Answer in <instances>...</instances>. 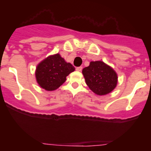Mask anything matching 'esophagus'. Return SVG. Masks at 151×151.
Masks as SVG:
<instances>
[{"label":"esophagus","mask_w":151,"mask_h":151,"mask_svg":"<svg viewBox=\"0 0 151 151\" xmlns=\"http://www.w3.org/2000/svg\"><path fill=\"white\" fill-rule=\"evenodd\" d=\"M82 69H83V67L82 66H79V67H77V68H76V70H77V71H81Z\"/></svg>","instance_id":"1"}]
</instances>
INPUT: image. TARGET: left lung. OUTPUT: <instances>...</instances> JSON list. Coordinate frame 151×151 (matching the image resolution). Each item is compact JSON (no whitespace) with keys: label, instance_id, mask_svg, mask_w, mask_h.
Returning <instances> with one entry per match:
<instances>
[{"label":"left lung","instance_id":"obj_1","mask_svg":"<svg viewBox=\"0 0 151 151\" xmlns=\"http://www.w3.org/2000/svg\"><path fill=\"white\" fill-rule=\"evenodd\" d=\"M82 72L87 85L96 95H106L117 86V73L112 67L101 60L91 61Z\"/></svg>","mask_w":151,"mask_h":151}]
</instances>
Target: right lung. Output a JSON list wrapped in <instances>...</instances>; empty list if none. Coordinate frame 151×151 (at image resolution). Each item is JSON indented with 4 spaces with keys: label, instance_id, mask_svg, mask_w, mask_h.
Returning a JSON list of instances; mask_svg holds the SVG:
<instances>
[{
    "label": "right lung",
    "instance_id": "right-lung-1",
    "mask_svg": "<svg viewBox=\"0 0 151 151\" xmlns=\"http://www.w3.org/2000/svg\"><path fill=\"white\" fill-rule=\"evenodd\" d=\"M75 68L67 63L60 54L50 55L41 61L36 67L35 75L41 88L47 91H55L66 80V77Z\"/></svg>",
    "mask_w": 151,
    "mask_h": 151
}]
</instances>
